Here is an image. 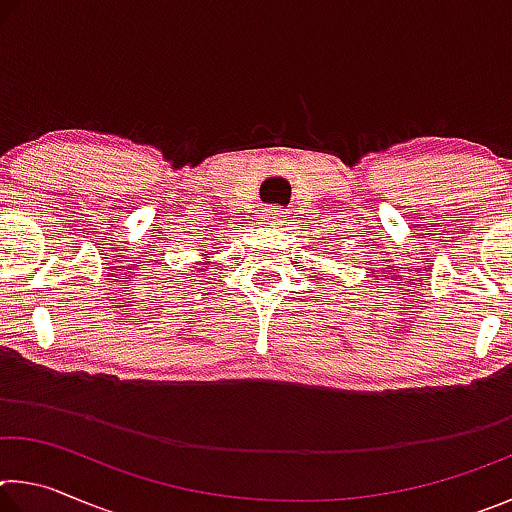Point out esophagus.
<instances>
[{"label":"esophagus","mask_w":512,"mask_h":512,"mask_svg":"<svg viewBox=\"0 0 512 512\" xmlns=\"http://www.w3.org/2000/svg\"><path fill=\"white\" fill-rule=\"evenodd\" d=\"M264 221L268 225H273V228H280V225H284V216H282L280 207H268V210L264 212Z\"/></svg>","instance_id":"esophagus-1"}]
</instances>
